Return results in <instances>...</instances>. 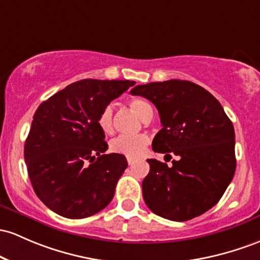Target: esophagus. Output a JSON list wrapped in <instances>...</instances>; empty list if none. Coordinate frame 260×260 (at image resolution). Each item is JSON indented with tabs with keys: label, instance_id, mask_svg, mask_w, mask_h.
<instances>
[{
	"label": "esophagus",
	"instance_id": "obj_1",
	"mask_svg": "<svg viewBox=\"0 0 260 260\" xmlns=\"http://www.w3.org/2000/svg\"><path fill=\"white\" fill-rule=\"evenodd\" d=\"M127 161H128V165L135 164V159H132V158H127Z\"/></svg>",
	"mask_w": 260,
	"mask_h": 260
}]
</instances>
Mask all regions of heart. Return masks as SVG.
I'll use <instances>...</instances> for the list:
<instances>
[{
	"instance_id": "heart-1",
	"label": "heart",
	"mask_w": 260,
	"mask_h": 260,
	"mask_svg": "<svg viewBox=\"0 0 260 260\" xmlns=\"http://www.w3.org/2000/svg\"><path fill=\"white\" fill-rule=\"evenodd\" d=\"M129 107L142 121H147L148 118H152L153 108L148 101L143 99H132L129 101ZM98 124L100 129L106 135H110L113 131V107L112 105H107L101 110L98 117ZM149 144V138L145 135H138L135 137L119 136L113 139L110 143L111 152L127 158H139L147 149V145Z\"/></svg>"
}]
</instances>
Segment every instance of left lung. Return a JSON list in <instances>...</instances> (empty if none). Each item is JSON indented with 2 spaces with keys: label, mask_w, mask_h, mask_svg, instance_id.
Here are the masks:
<instances>
[{
  "label": "left lung",
  "mask_w": 260,
  "mask_h": 260,
  "mask_svg": "<svg viewBox=\"0 0 260 260\" xmlns=\"http://www.w3.org/2000/svg\"><path fill=\"white\" fill-rule=\"evenodd\" d=\"M131 93L153 102L160 116L154 152L178 156L170 168L156 159L147 160L150 170L142 182L147 206L178 222L212 209L236 172L235 128L223 107L209 91L186 80L138 85Z\"/></svg>",
  "instance_id": "8db88e82"
}]
</instances>
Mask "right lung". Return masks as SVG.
Instances as JSON below:
<instances>
[{
    "label": "right lung",
    "instance_id": "1",
    "mask_svg": "<svg viewBox=\"0 0 260 260\" xmlns=\"http://www.w3.org/2000/svg\"><path fill=\"white\" fill-rule=\"evenodd\" d=\"M135 84L80 80L37 108L25 139L24 160L34 192L51 211L67 218H85L113 199L128 162L121 154H105L108 145L98 117Z\"/></svg>",
    "mask_w": 260,
    "mask_h": 260
}]
</instances>
